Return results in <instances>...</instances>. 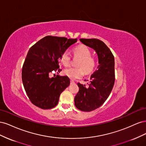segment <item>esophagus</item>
Segmentation results:
<instances>
[{
    "mask_svg": "<svg viewBox=\"0 0 146 146\" xmlns=\"http://www.w3.org/2000/svg\"><path fill=\"white\" fill-rule=\"evenodd\" d=\"M74 83H75V82L74 81L70 80V84H74Z\"/></svg>",
    "mask_w": 146,
    "mask_h": 146,
    "instance_id": "esophagus-1",
    "label": "esophagus"
}]
</instances>
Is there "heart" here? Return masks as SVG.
Segmentation results:
<instances>
[{
	"label": "heart",
	"mask_w": 146,
	"mask_h": 146,
	"mask_svg": "<svg viewBox=\"0 0 146 146\" xmlns=\"http://www.w3.org/2000/svg\"><path fill=\"white\" fill-rule=\"evenodd\" d=\"M74 58L78 59L76 66L77 68H70L64 70V74L71 80H76L82 78L84 72L86 74H90L94 71L97 66L96 57L92 55V51L85 45H80L73 48ZM60 61L64 66H69L71 63V57L67 51L61 54Z\"/></svg>",
	"instance_id": "heart-1"
}]
</instances>
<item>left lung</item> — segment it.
Wrapping results in <instances>:
<instances>
[{"instance_id": "1", "label": "left lung", "mask_w": 146, "mask_h": 146, "mask_svg": "<svg viewBox=\"0 0 146 146\" xmlns=\"http://www.w3.org/2000/svg\"><path fill=\"white\" fill-rule=\"evenodd\" d=\"M96 50L99 58L98 69L92 74L88 86L78 83V92L74 98L76 107L83 111H91L102 105L112 91L115 80L114 58L110 48L98 39H80Z\"/></svg>"}]
</instances>
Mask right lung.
Wrapping results in <instances>:
<instances>
[{
	"label": "right lung",
	"mask_w": 146,
	"mask_h": 146,
	"mask_svg": "<svg viewBox=\"0 0 146 146\" xmlns=\"http://www.w3.org/2000/svg\"><path fill=\"white\" fill-rule=\"evenodd\" d=\"M77 40L47 36L30 47L23 64L22 80L26 93L35 106L47 110L58 104L60 96L69 85L70 80L58 75L51 77V74L61 71V54Z\"/></svg>",
	"instance_id": "obj_1"
}]
</instances>
